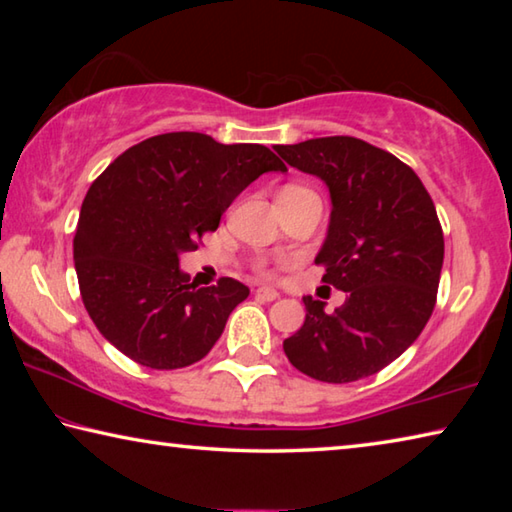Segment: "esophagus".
<instances>
[{
    "label": "esophagus",
    "instance_id": "1",
    "mask_svg": "<svg viewBox=\"0 0 512 512\" xmlns=\"http://www.w3.org/2000/svg\"><path fill=\"white\" fill-rule=\"evenodd\" d=\"M255 298L262 300V302H273V300L280 298V293H277L273 287H259L255 291Z\"/></svg>",
    "mask_w": 512,
    "mask_h": 512
}]
</instances>
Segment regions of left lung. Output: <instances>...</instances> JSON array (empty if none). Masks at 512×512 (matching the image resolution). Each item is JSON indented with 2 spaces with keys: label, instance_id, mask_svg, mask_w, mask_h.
Here are the masks:
<instances>
[{
  "label": "left lung",
  "instance_id": "8db88e82",
  "mask_svg": "<svg viewBox=\"0 0 512 512\" xmlns=\"http://www.w3.org/2000/svg\"><path fill=\"white\" fill-rule=\"evenodd\" d=\"M284 162L329 189L323 282L345 302L302 298L305 323L284 341L300 372L327 384L370 377L418 339L436 305L445 239L422 180L393 153L357 137L277 144Z\"/></svg>",
  "mask_w": 512,
  "mask_h": 512
}]
</instances>
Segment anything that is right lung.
I'll return each mask as SVG.
<instances>
[{"instance_id":"add662e5","label":"right lung","mask_w":512,"mask_h":512,"mask_svg":"<svg viewBox=\"0 0 512 512\" xmlns=\"http://www.w3.org/2000/svg\"><path fill=\"white\" fill-rule=\"evenodd\" d=\"M268 171L287 167L266 146L189 131L149 137L108 164L74 237L83 305L106 341L155 370L192 366L212 350L250 289L232 277L196 289L180 255Z\"/></svg>"}]
</instances>
